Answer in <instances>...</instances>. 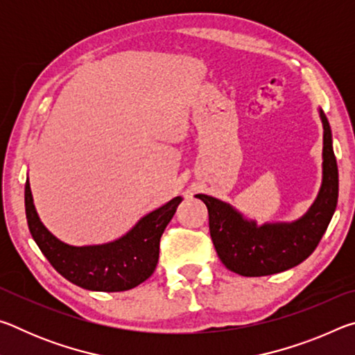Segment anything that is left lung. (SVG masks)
<instances>
[{"mask_svg":"<svg viewBox=\"0 0 355 355\" xmlns=\"http://www.w3.org/2000/svg\"><path fill=\"white\" fill-rule=\"evenodd\" d=\"M322 136V183L316 200L293 222L257 225L230 203L197 194L208 208L209 235L227 269L244 277L284 272L302 263L320 244L338 200V167L326 114L320 110Z\"/></svg>","mask_w":355,"mask_h":355,"instance_id":"left-lung-1","label":"left lung"}]
</instances>
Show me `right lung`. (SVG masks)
Here are the masks:
<instances>
[{"mask_svg":"<svg viewBox=\"0 0 355 355\" xmlns=\"http://www.w3.org/2000/svg\"><path fill=\"white\" fill-rule=\"evenodd\" d=\"M182 197L141 218L116 241L95 245H70L46 230L35 211L31 186L25 184V209L29 232L51 266L76 286L91 291H127L153 274L159 258V239L175 214Z\"/></svg>","mask_w":355,"mask_h":355,"instance_id":"right-lung-1","label":"right lung"}]
</instances>
